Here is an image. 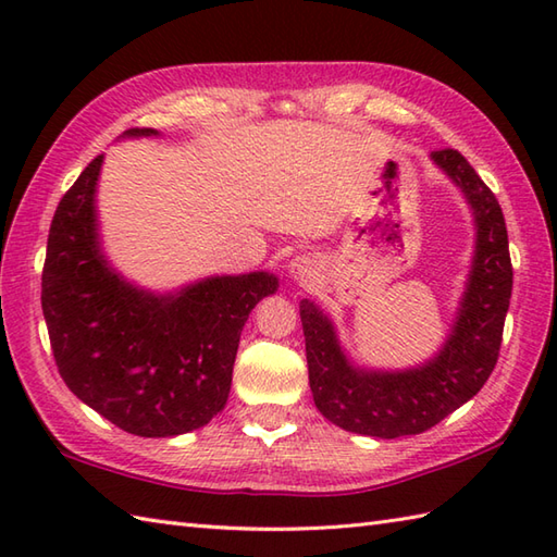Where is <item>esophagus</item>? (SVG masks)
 Here are the masks:
<instances>
[{
	"mask_svg": "<svg viewBox=\"0 0 557 557\" xmlns=\"http://www.w3.org/2000/svg\"><path fill=\"white\" fill-rule=\"evenodd\" d=\"M289 272H292L294 280L301 282V285H311L315 275H318L311 260H306V258H294L289 263Z\"/></svg>",
	"mask_w": 557,
	"mask_h": 557,
	"instance_id": "1",
	"label": "esophagus"
}]
</instances>
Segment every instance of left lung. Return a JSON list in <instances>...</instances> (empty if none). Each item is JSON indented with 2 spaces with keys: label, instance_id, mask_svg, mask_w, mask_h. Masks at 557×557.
Listing matches in <instances>:
<instances>
[{
  "label": "left lung",
  "instance_id": "1",
  "mask_svg": "<svg viewBox=\"0 0 557 557\" xmlns=\"http://www.w3.org/2000/svg\"><path fill=\"white\" fill-rule=\"evenodd\" d=\"M431 158L465 191L479 230L469 287L441 357L405 373L354 371L339 351L327 318L309 299L299 304L315 407L327 421L351 433L399 437L429 431L474 397L498 363L512 297V260L503 210L459 150H433Z\"/></svg>",
  "mask_w": 557,
  "mask_h": 557
}]
</instances>
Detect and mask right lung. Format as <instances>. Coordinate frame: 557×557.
I'll return each mask as SVG.
<instances>
[{
	"instance_id": "1",
	"label": "right lung",
	"mask_w": 557,
	"mask_h": 557,
	"mask_svg": "<svg viewBox=\"0 0 557 557\" xmlns=\"http://www.w3.org/2000/svg\"><path fill=\"white\" fill-rule=\"evenodd\" d=\"M150 136L152 128H128ZM102 156L59 200L42 265V313L66 387L122 431L170 437L224 409L242 327L277 277H210L170 297L126 285L104 263L96 232Z\"/></svg>"
}]
</instances>
